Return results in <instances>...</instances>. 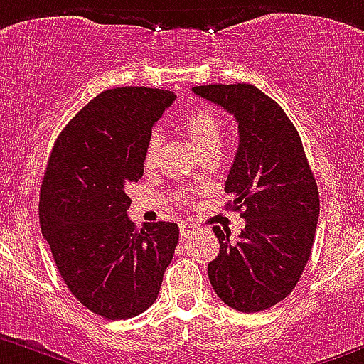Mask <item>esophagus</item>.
Returning <instances> with one entry per match:
<instances>
[{
  "label": "esophagus",
  "mask_w": 364,
  "mask_h": 364,
  "mask_svg": "<svg viewBox=\"0 0 364 364\" xmlns=\"http://www.w3.org/2000/svg\"><path fill=\"white\" fill-rule=\"evenodd\" d=\"M194 230H198V227H196V225H192V223L183 221L181 225H179V232H181V237H188L190 234H194Z\"/></svg>",
  "instance_id": "obj_1"
}]
</instances>
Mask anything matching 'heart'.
<instances>
[{
    "mask_svg": "<svg viewBox=\"0 0 364 364\" xmlns=\"http://www.w3.org/2000/svg\"><path fill=\"white\" fill-rule=\"evenodd\" d=\"M188 136L194 139L196 145L199 146L201 152L210 149H219L223 141V125L221 119L208 109H196L190 114H186L183 119ZM161 136L159 132H152L145 146V163L152 165L158 158V152L161 149Z\"/></svg>",
    "mask_w": 364,
    "mask_h": 364,
    "instance_id": "b5f03b06",
    "label": "heart"
}]
</instances>
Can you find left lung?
I'll return each instance as SVG.
<instances>
[{"instance_id":"obj_1","label":"left lung","mask_w":364,"mask_h":364,"mask_svg":"<svg viewBox=\"0 0 364 364\" xmlns=\"http://www.w3.org/2000/svg\"><path fill=\"white\" fill-rule=\"evenodd\" d=\"M194 92L237 121L239 146L225 181L227 208L247 219L235 241L214 227L219 254L208 279L239 312H261L296 288L309 263L319 192L303 143L276 101L248 83L203 85Z\"/></svg>"}]
</instances>
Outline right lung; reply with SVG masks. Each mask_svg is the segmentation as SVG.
<instances>
[{"label": "right lung", "mask_w": 364, "mask_h": 364, "mask_svg": "<svg viewBox=\"0 0 364 364\" xmlns=\"http://www.w3.org/2000/svg\"><path fill=\"white\" fill-rule=\"evenodd\" d=\"M170 90L117 87L80 110L55 139L39 192V225L74 297L105 319H129L158 299L179 239L176 223L136 230L127 186L143 176L152 127Z\"/></svg>", "instance_id": "right-lung-1"}]
</instances>
